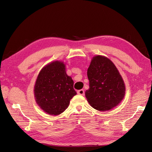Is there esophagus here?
<instances>
[{
    "instance_id": "34e87169",
    "label": "esophagus",
    "mask_w": 152,
    "mask_h": 152,
    "mask_svg": "<svg viewBox=\"0 0 152 152\" xmlns=\"http://www.w3.org/2000/svg\"><path fill=\"white\" fill-rule=\"evenodd\" d=\"M77 93L80 95H84V90L80 89L79 91H77Z\"/></svg>"
}]
</instances>
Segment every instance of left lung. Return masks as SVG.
Returning a JSON list of instances; mask_svg holds the SVG:
<instances>
[{"label": "left lung", "instance_id": "1", "mask_svg": "<svg viewBox=\"0 0 152 152\" xmlns=\"http://www.w3.org/2000/svg\"><path fill=\"white\" fill-rule=\"evenodd\" d=\"M89 89L85 93L87 102L94 109L106 111L120 103L126 87L117 68L109 59L94 57L87 70Z\"/></svg>", "mask_w": 152, "mask_h": 152}]
</instances>
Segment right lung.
Listing matches in <instances>:
<instances>
[{
  "label": "right lung",
  "instance_id": "add662e5",
  "mask_svg": "<svg viewBox=\"0 0 152 152\" xmlns=\"http://www.w3.org/2000/svg\"><path fill=\"white\" fill-rule=\"evenodd\" d=\"M76 94L73 81L66 75L63 62L54 61L40 72L34 87V94L37 103L44 112L54 115L61 114Z\"/></svg>",
  "mask_w": 152,
  "mask_h": 152
}]
</instances>
